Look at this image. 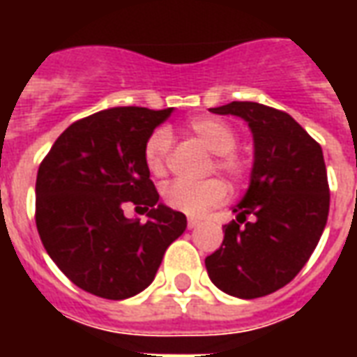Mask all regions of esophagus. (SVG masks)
<instances>
[{"label":"esophagus","mask_w":357,"mask_h":357,"mask_svg":"<svg viewBox=\"0 0 357 357\" xmlns=\"http://www.w3.org/2000/svg\"><path fill=\"white\" fill-rule=\"evenodd\" d=\"M197 225H201V220H199V218H189V220H187V227H189V229H195Z\"/></svg>","instance_id":"34e87169"}]
</instances>
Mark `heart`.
Returning a JSON list of instances; mask_svg holds the SVG:
<instances>
[{
  "label": "heart",
  "instance_id": "obj_1",
  "mask_svg": "<svg viewBox=\"0 0 357 357\" xmlns=\"http://www.w3.org/2000/svg\"><path fill=\"white\" fill-rule=\"evenodd\" d=\"M189 133L201 141L204 147L212 151L208 172H222L225 178H229L235 183L248 178L250 164L245 156L235 149L237 145V132L231 126L214 116L193 118L187 124ZM172 149V135L166 128H158L149 135L143 156L147 170L160 178L168 170V156ZM227 199V185L222 179L210 178L199 183L191 181H172L162 187V201L166 206L189 214L199 216L206 210L220 206Z\"/></svg>",
  "mask_w": 357,
  "mask_h": 357
}]
</instances>
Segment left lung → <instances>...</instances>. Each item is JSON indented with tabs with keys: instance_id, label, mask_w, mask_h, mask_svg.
Returning a JSON list of instances; mask_svg holds the SVG:
<instances>
[{
	"instance_id": "1",
	"label": "left lung",
	"mask_w": 357,
	"mask_h": 357,
	"mask_svg": "<svg viewBox=\"0 0 357 357\" xmlns=\"http://www.w3.org/2000/svg\"><path fill=\"white\" fill-rule=\"evenodd\" d=\"M245 118L255 168L237 220L204 264L212 283L237 298H260L291 283L317 247L329 216V181L319 143L283 110L252 101L210 109Z\"/></svg>"
}]
</instances>
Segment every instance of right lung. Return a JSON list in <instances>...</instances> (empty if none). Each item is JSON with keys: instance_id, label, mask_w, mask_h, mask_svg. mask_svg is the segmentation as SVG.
Returning a JSON list of instances; mask_svg holds the SVG:
<instances>
[{"instance_id": "add662e5", "label": "right lung", "mask_w": 357, "mask_h": 357, "mask_svg": "<svg viewBox=\"0 0 357 357\" xmlns=\"http://www.w3.org/2000/svg\"><path fill=\"white\" fill-rule=\"evenodd\" d=\"M174 109L116 107L61 133L36 179V227L43 247L76 287L107 300L147 289L187 218L158 202L143 149ZM126 204L148 212L145 225Z\"/></svg>"}]
</instances>
